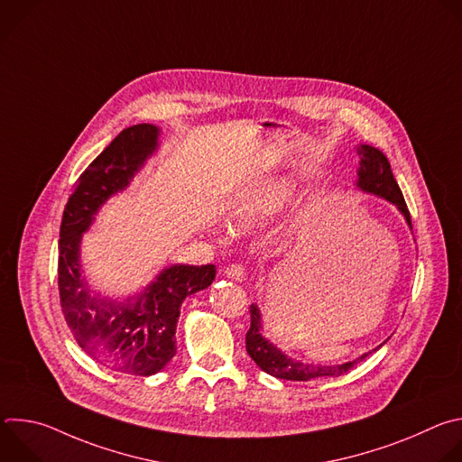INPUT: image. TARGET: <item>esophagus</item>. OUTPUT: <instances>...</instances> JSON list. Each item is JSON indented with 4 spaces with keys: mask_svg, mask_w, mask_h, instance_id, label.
Here are the masks:
<instances>
[{
    "mask_svg": "<svg viewBox=\"0 0 462 462\" xmlns=\"http://www.w3.org/2000/svg\"><path fill=\"white\" fill-rule=\"evenodd\" d=\"M225 276L230 278V280H236V282H243L246 273H245V267L239 265V263H232V265H228L225 269Z\"/></svg>",
    "mask_w": 462,
    "mask_h": 462,
    "instance_id": "esophagus-1",
    "label": "esophagus"
}]
</instances>
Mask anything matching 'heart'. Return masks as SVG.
Listing matches in <instances>:
<instances>
[{"label": "heart", "instance_id": "1", "mask_svg": "<svg viewBox=\"0 0 462 462\" xmlns=\"http://www.w3.org/2000/svg\"><path fill=\"white\" fill-rule=\"evenodd\" d=\"M296 195V186L289 179H273L239 195L232 207V225L252 228L285 210Z\"/></svg>", "mask_w": 462, "mask_h": 462}]
</instances>
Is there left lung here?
I'll use <instances>...</instances> for the list:
<instances>
[{"label":"left lung","instance_id":"8db88e82","mask_svg":"<svg viewBox=\"0 0 462 462\" xmlns=\"http://www.w3.org/2000/svg\"><path fill=\"white\" fill-rule=\"evenodd\" d=\"M358 157H360V170H358V186L365 191L376 193L389 203L397 207L408 225H411V216L408 210V205L404 201V195L393 177L391 166L385 159V155L367 144H360L356 148ZM246 353L250 358L263 369L265 373L283 378V380H296V382H309L314 378L321 376H340L347 373L355 364L362 362L367 355L346 362L340 365H319V364H303L294 358H289L283 355L278 347H274L267 338L261 337V312L257 305H250V328L246 331Z\"/></svg>","mask_w":462,"mask_h":462}]
</instances>
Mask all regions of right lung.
<instances>
[{
    "label": "right lung",
    "mask_w": 462,
    "mask_h": 462,
    "mask_svg": "<svg viewBox=\"0 0 462 462\" xmlns=\"http://www.w3.org/2000/svg\"><path fill=\"white\" fill-rule=\"evenodd\" d=\"M159 129L137 124L120 135L86 168L65 205L58 241V291L61 312L79 346L106 367L150 376L177 351L175 328L186 296L212 285L214 265H173L139 296L111 301L93 294L80 274L79 248L109 195L124 189L157 148Z\"/></svg>",
    "instance_id": "right-lung-1"
}]
</instances>
